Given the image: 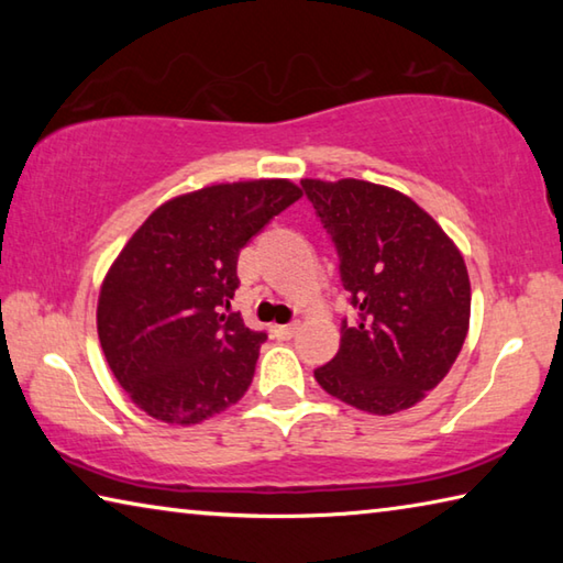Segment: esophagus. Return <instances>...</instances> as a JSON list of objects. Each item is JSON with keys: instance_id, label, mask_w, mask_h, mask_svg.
<instances>
[{"instance_id": "obj_1", "label": "esophagus", "mask_w": 563, "mask_h": 563, "mask_svg": "<svg viewBox=\"0 0 563 563\" xmlns=\"http://www.w3.org/2000/svg\"><path fill=\"white\" fill-rule=\"evenodd\" d=\"M298 322H290V325H273L271 328V332H273V338L275 340H290L295 332H298Z\"/></svg>"}]
</instances>
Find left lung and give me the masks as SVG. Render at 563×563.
Returning <instances> with one entry per match:
<instances>
[{
  "label": "left lung",
  "mask_w": 563,
  "mask_h": 563,
  "mask_svg": "<svg viewBox=\"0 0 563 563\" xmlns=\"http://www.w3.org/2000/svg\"><path fill=\"white\" fill-rule=\"evenodd\" d=\"M335 241L357 308L342 322L318 385L362 412L395 415L422 402L450 373L470 330L472 288L460 247L399 190L360 178H302Z\"/></svg>",
  "instance_id": "8db88e82"
}]
</instances>
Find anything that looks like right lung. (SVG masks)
<instances>
[{"label":"right lung","mask_w":563,"mask_h":563,"mask_svg":"<svg viewBox=\"0 0 563 563\" xmlns=\"http://www.w3.org/2000/svg\"><path fill=\"white\" fill-rule=\"evenodd\" d=\"M302 196L288 178L235 180L161 203L101 283L99 342L131 402L190 427L245 395L265 332L231 308L241 247Z\"/></svg>","instance_id":"right-lung-1"}]
</instances>
